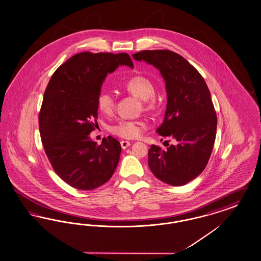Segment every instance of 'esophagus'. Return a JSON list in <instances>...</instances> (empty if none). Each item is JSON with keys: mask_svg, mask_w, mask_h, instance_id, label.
Wrapping results in <instances>:
<instances>
[{"mask_svg": "<svg viewBox=\"0 0 261 261\" xmlns=\"http://www.w3.org/2000/svg\"><path fill=\"white\" fill-rule=\"evenodd\" d=\"M120 145H121L122 148H126V147H128V146L131 145V143L129 141H121Z\"/></svg>", "mask_w": 261, "mask_h": 261, "instance_id": "34e87169", "label": "esophagus"}]
</instances>
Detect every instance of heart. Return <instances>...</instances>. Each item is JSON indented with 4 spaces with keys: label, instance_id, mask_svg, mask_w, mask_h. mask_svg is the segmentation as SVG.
Returning <instances> with one entry per match:
<instances>
[{
    "label": "heart",
    "instance_id": "heart-1",
    "mask_svg": "<svg viewBox=\"0 0 261 261\" xmlns=\"http://www.w3.org/2000/svg\"><path fill=\"white\" fill-rule=\"evenodd\" d=\"M123 88L143 101L145 110H151L155 105V88L153 83L145 75H134L123 84ZM97 107L105 115H112L115 110L114 96L108 91H101L97 96ZM146 124L143 120L121 119L110 127V131L115 135L124 139H136L142 135Z\"/></svg>",
    "mask_w": 261,
    "mask_h": 261
}]
</instances>
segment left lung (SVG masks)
I'll return each instance as SVG.
<instances>
[{
  "instance_id": "left-lung-1",
  "label": "left lung",
  "mask_w": 261,
  "mask_h": 261,
  "mask_svg": "<svg viewBox=\"0 0 261 261\" xmlns=\"http://www.w3.org/2000/svg\"><path fill=\"white\" fill-rule=\"evenodd\" d=\"M132 56L152 64L165 80L167 108L156 131L176 142L164 149L150 146L149 169L165 184L185 186L204 171L216 140L218 119L207 84L188 60L174 51L143 50Z\"/></svg>"
}]
</instances>
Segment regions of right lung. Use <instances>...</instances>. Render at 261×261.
<instances>
[{"label": "right lung", "instance_id": "right-lung-1", "mask_svg": "<svg viewBox=\"0 0 261 261\" xmlns=\"http://www.w3.org/2000/svg\"><path fill=\"white\" fill-rule=\"evenodd\" d=\"M133 68L125 53L75 54L53 74L39 114L42 146L54 172L72 188L91 190L107 182L117 167L121 146L109 136L90 140L98 118L97 96L108 73Z\"/></svg>", "mask_w": 261, "mask_h": 261}]
</instances>
